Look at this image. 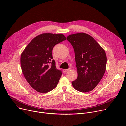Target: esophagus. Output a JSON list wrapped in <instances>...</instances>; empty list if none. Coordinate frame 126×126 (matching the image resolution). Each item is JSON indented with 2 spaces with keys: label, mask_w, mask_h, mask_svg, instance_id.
<instances>
[{
  "label": "esophagus",
  "mask_w": 126,
  "mask_h": 126,
  "mask_svg": "<svg viewBox=\"0 0 126 126\" xmlns=\"http://www.w3.org/2000/svg\"><path fill=\"white\" fill-rule=\"evenodd\" d=\"M71 70V68H69V69H64L63 70V71L64 72H67L70 71Z\"/></svg>",
  "instance_id": "esophagus-1"
}]
</instances>
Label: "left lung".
Listing matches in <instances>:
<instances>
[{
    "instance_id": "8db88e82",
    "label": "left lung",
    "mask_w": 126,
    "mask_h": 126,
    "mask_svg": "<svg viewBox=\"0 0 126 126\" xmlns=\"http://www.w3.org/2000/svg\"><path fill=\"white\" fill-rule=\"evenodd\" d=\"M67 40L74 50L77 70L73 87L81 92L92 91L105 72L107 57L105 50L90 35L79 33L69 35Z\"/></svg>"
}]
</instances>
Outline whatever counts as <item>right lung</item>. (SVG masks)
Returning <instances> with one entry per match:
<instances>
[{"label": "right lung", "mask_w": 126, "mask_h": 126, "mask_svg": "<svg viewBox=\"0 0 126 126\" xmlns=\"http://www.w3.org/2000/svg\"><path fill=\"white\" fill-rule=\"evenodd\" d=\"M65 40L62 34L43 33L34 38L22 53V73L37 92L46 93L57 86L62 72L56 67L52 51L55 45Z\"/></svg>", "instance_id": "add662e5"}]
</instances>
